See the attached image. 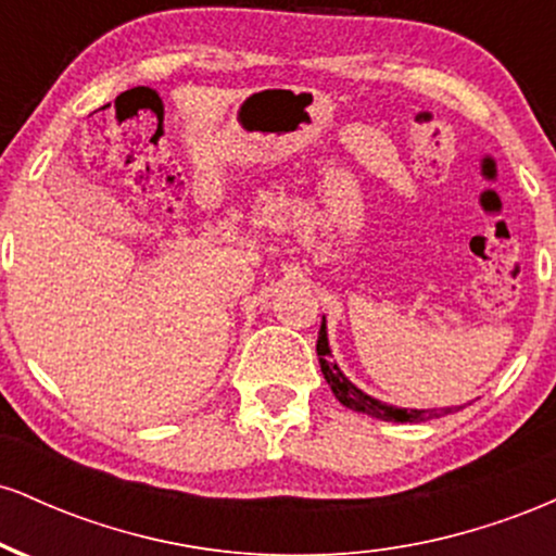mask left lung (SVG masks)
<instances>
[{
  "instance_id": "8db88e82",
  "label": "left lung",
  "mask_w": 556,
  "mask_h": 556,
  "mask_svg": "<svg viewBox=\"0 0 556 556\" xmlns=\"http://www.w3.org/2000/svg\"><path fill=\"white\" fill-rule=\"evenodd\" d=\"M316 353H318V363H321V374L327 379V384L334 392V397L342 402L344 407L355 413H366L371 418H381V420H397V424H420V420L429 418H439L452 413V407H439V410H405V407H394V405H384V402L368 397L366 392H361L358 387L350 384L348 376H344L337 363L329 361L331 350L327 342V324L321 321V329H318V342H316Z\"/></svg>"
}]
</instances>
